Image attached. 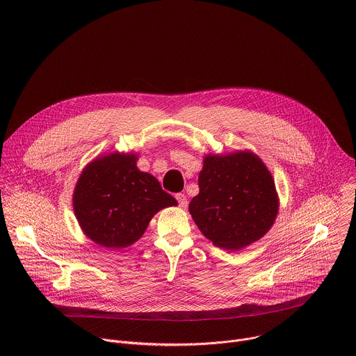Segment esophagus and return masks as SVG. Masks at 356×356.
<instances>
[{
	"label": "esophagus",
	"mask_w": 356,
	"mask_h": 356,
	"mask_svg": "<svg viewBox=\"0 0 356 356\" xmlns=\"http://www.w3.org/2000/svg\"><path fill=\"white\" fill-rule=\"evenodd\" d=\"M176 200L179 202V207H181V209L187 207V197H186V194H181V193L176 194Z\"/></svg>",
	"instance_id": "obj_1"
}]
</instances>
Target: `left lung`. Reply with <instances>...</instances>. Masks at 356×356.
<instances>
[{
  "mask_svg": "<svg viewBox=\"0 0 356 356\" xmlns=\"http://www.w3.org/2000/svg\"><path fill=\"white\" fill-rule=\"evenodd\" d=\"M198 187L188 211L201 234L218 248L239 250L261 239L276 220L273 177L249 150L206 156Z\"/></svg>",
  "mask_w": 356,
  "mask_h": 356,
  "instance_id": "obj_1",
  "label": "left lung"
}]
</instances>
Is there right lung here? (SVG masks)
<instances>
[{"instance_id":"add662e5","label":"right lung","mask_w":356,"mask_h":356,"mask_svg":"<svg viewBox=\"0 0 356 356\" xmlns=\"http://www.w3.org/2000/svg\"><path fill=\"white\" fill-rule=\"evenodd\" d=\"M135 154L94 159L80 175L73 209L83 232L99 246L121 249L136 242L159 210L177 206L161 183L136 168Z\"/></svg>"}]
</instances>
